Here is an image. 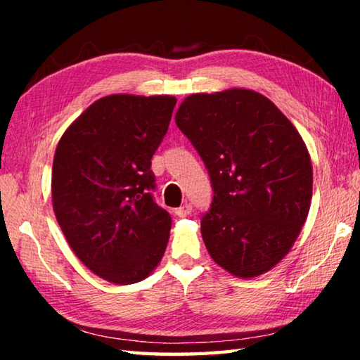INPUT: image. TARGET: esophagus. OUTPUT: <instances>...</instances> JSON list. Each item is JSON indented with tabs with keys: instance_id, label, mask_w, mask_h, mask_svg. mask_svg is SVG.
Segmentation results:
<instances>
[{
	"instance_id": "34e87169",
	"label": "esophagus",
	"mask_w": 360,
	"mask_h": 360,
	"mask_svg": "<svg viewBox=\"0 0 360 360\" xmlns=\"http://www.w3.org/2000/svg\"><path fill=\"white\" fill-rule=\"evenodd\" d=\"M174 212H176V216L186 217V216H188L192 212V205L191 203H184L182 206H179V208L176 210Z\"/></svg>"
}]
</instances>
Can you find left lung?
Segmentation results:
<instances>
[{"label": "left lung", "instance_id": "obj_1", "mask_svg": "<svg viewBox=\"0 0 360 360\" xmlns=\"http://www.w3.org/2000/svg\"><path fill=\"white\" fill-rule=\"evenodd\" d=\"M174 119L214 191L202 217L212 260L236 278L264 275L294 246L311 205L313 167L300 133L248 89L188 95Z\"/></svg>", "mask_w": 360, "mask_h": 360}]
</instances>
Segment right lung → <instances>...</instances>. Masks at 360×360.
I'll return each instance as SVG.
<instances>
[{
	"mask_svg": "<svg viewBox=\"0 0 360 360\" xmlns=\"http://www.w3.org/2000/svg\"><path fill=\"white\" fill-rule=\"evenodd\" d=\"M176 98L108 95L60 138L52 203L72 252L114 284L148 278L168 245L172 217L150 191V158L167 135Z\"/></svg>",
	"mask_w": 360,
	"mask_h": 360,
	"instance_id": "add662e5",
	"label": "right lung"
}]
</instances>
